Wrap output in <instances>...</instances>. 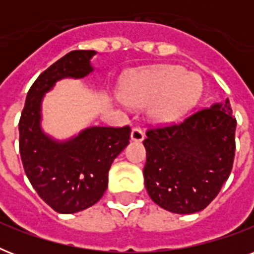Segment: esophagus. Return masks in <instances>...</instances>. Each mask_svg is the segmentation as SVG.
Wrapping results in <instances>:
<instances>
[{
	"label": "esophagus",
	"instance_id": "esophagus-1",
	"mask_svg": "<svg viewBox=\"0 0 254 254\" xmlns=\"http://www.w3.org/2000/svg\"><path fill=\"white\" fill-rule=\"evenodd\" d=\"M130 138L133 139V141L139 142V141H142V139L145 138V133H143V130L141 127H133L130 133Z\"/></svg>",
	"mask_w": 254,
	"mask_h": 254
}]
</instances>
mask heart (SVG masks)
Here are the masks:
<instances>
[{
    "label": "heart",
    "mask_w": 254,
    "mask_h": 254,
    "mask_svg": "<svg viewBox=\"0 0 254 254\" xmlns=\"http://www.w3.org/2000/svg\"><path fill=\"white\" fill-rule=\"evenodd\" d=\"M200 77L177 65H161L127 81L123 97L130 105L151 104L150 115L159 121H173L186 115L199 101Z\"/></svg>",
    "instance_id": "b5f03b06"
}]
</instances>
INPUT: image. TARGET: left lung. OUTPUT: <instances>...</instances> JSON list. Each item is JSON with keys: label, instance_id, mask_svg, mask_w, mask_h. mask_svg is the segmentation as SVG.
Masks as SVG:
<instances>
[{"label": "left lung", "instance_id": "left-lung-1", "mask_svg": "<svg viewBox=\"0 0 254 254\" xmlns=\"http://www.w3.org/2000/svg\"><path fill=\"white\" fill-rule=\"evenodd\" d=\"M235 131L228 99L179 124L149 129L143 178L151 200L179 215L204 209L231 174Z\"/></svg>", "mask_w": 254, "mask_h": 254}]
</instances>
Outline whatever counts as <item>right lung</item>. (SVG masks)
Masks as SVG:
<instances>
[{
    "instance_id": "right-lung-1",
    "label": "right lung",
    "mask_w": 254,
    "mask_h": 254,
    "mask_svg": "<svg viewBox=\"0 0 254 254\" xmlns=\"http://www.w3.org/2000/svg\"><path fill=\"white\" fill-rule=\"evenodd\" d=\"M93 50L71 51L38 76L19 120V153L38 195L59 213H75L101 199L112 162L127 146L130 127H92L57 141L42 130V100L58 80L81 79L93 71Z\"/></svg>"
}]
</instances>
